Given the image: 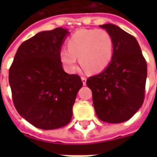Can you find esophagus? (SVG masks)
<instances>
[{
    "instance_id": "obj_1",
    "label": "esophagus",
    "mask_w": 157,
    "mask_h": 157,
    "mask_svg": "<svg viewBox=\"0 0 157 157\" xmlns=\"http://www.w3.org/2000/svg\"><path fill=\"white\" fill-rule=\"evenodd\" d=\"M81 79L82 82H83V85L86 86V77H81Z\"/></svg>"
}]
</instances>
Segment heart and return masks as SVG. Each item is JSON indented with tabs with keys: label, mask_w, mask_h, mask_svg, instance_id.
<instances>
[{
	"label": "heart",
	"mask_w": 157,
	"mask_h": 157,
	"mask_svg": "<svg viewBox=\"0 0 157 157\" xmlns=\"http://www.w3.org/2000/svg\"><path fill=\"white\" fill-rule=\"evenodd\" d=\"M68 49L59 52L61 62L68 71L76 69L77 57L88 72L97 73L109 64L113 52V39L105 29H80L67 43Z\"/></svg>",
	"instance_id": "b5f03b06"
}]
</instances>
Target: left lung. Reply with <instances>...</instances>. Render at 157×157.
Wrapping results in <instances>:
<instances>
[{"instance_id": "left-lung-1", "label": "left lung", "mask_w": 157, "mask_h": 157, "mask_svg": "<svg viewBox=\"0 0 157 157\" xmlns=\"http://www.w3.org/2000/svg\"><path fill=\"white\" fill-rule=\"evenodd\" d=\"M113 39L112 61L100 74L89 77L96 114L100 121L121 123L129 120L143 104L147 62L137 40L111 23L100 25Z\"/></svg>"}]
</instances>
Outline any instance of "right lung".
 Returning a JSON list of instances; mask_svg holds the SVG:
<instances>
[{
    "label": "right lung",
    "mask_w": 157,
    "mask_h": 157,
    "mask_svg": "<svg viewBox=\"0 0 157 157\" xmlns=\"http://www.w3.org/2000/svg\"><path fill=\"white\" fill-rule=\"evenodd\" d=\"M67 29L42 31L19 46L9 68V81L15 107L36 128L64 127L83 82L63 71L59 52Z\"/></svg>",
    "instance_id": "right-lung-1"
}]
</instances>
